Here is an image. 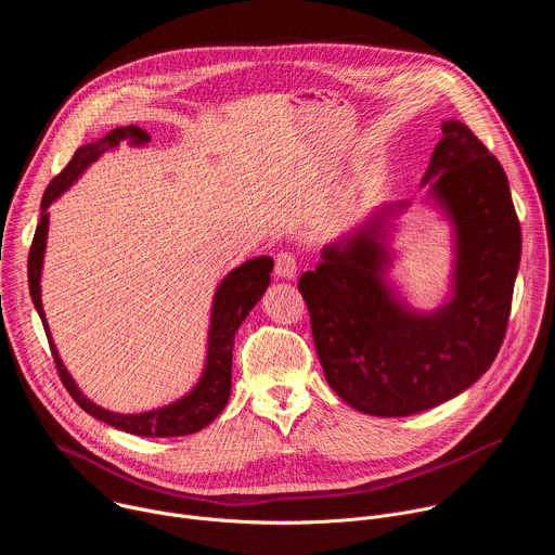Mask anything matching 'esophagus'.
Here are the masks:
<instances>
[{"label": "esophagus", "mask_w": 555, "mask_h": 555, "mask_svg": "<svg viewBox=\"0 0 555 555\" xmlns=\"http://www.w3.org/2000/svg\"><path fill=\"white\" fill-rule=\"evenodd\" d=\"M296 259L287 253H279L274 259V274L283 281H292L296 276Z\"/></svg>", "instance_id": "esophagus-1"}]
</instances>
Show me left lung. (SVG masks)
I'll return each mask as SVG.
<instances>
[{"instance_id": "8db88e82", "label": "left lung", "mask_w": 555, "mask_h": 555, "mask_svg": "<svg viewBox=\"0 0 555 555\" xmlns=\"http://www.w3.org/2000/svg\"><path fill=\"white\" fill-rule=\"evenodd\" d=\"M422 189L450 225V292L430 311L390 279L395 219L411 202L373 208L300 276L313 345L330 386L356 411L406 417L469 388L494 362L520 266L507 176L459 120H443Z\"/></svg>"}]
</instances>
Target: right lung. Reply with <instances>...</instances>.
I'll list each match as a JSON object with an SVG mask.
<instances>
[{"label":"right lung","mask_w":555,"mask_h":555,"mask_svg":"<svg viewBox=\"0 0 555 555\" xmlns=\"http://www.w3.org/2000/svg\"><path fill=\"white\" fill-rule=\"evenodd\" d=\"M151 135L135 127H116L107 135L99 138L96 142H88L78 146L67 167L50 182V186L43 193L41 199V219L35 230L33 248L28 255V285H30V298L35 302V309L43 323L59 375L74 398V402L81 406L92 417L125 430L129 435L138 437H184L193 435L202 428H206L228 404L230 398V384H232V347H234V334L240 332L242 323L248 319L253 307L261 300L270 285V274L274 268L272 257H255L242 263L240 268L230 270L217 285L210 307V323H208V340H206V360L199 379L195 386L182 395L180 400L151 409L144 413H114L99 404H94L88 395L78 388L69 371L65 369L56 345L52 340L46 311L41 302V270H43V257L48 246V225H50V212L48 208L81 178L96 160L107 153L118 149L120 142H127L129 146H146Z\"/></svg>","instance_id":"right-lung-1"}]
</instances>
